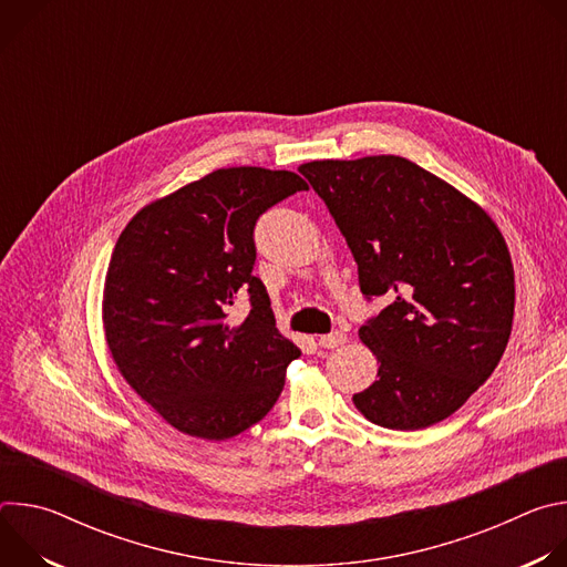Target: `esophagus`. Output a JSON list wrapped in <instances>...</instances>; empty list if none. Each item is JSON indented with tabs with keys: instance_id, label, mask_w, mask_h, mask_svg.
I'll list each match as a JSON object with an SVG mask.
<instances>
[{
	"instance_id": "34e87169",
	"label": "esophagus",
	"mask_w": 567,
	"mask_h": 567,
	"mask_svg": "<svg viewBox=\"0 0 567 567\" xmlns=\"http://www.w3.org/2000/svg\"><path fill=\"white\" fill-rule=\"evenodd\" d=\"M348 341V337L343 332H332V334H322L318 337V346L320 348H328V350H334L339 346H343Z\"/></svg>"
}]
</instances>
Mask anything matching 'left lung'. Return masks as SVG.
Wrapping results in <instances>:
<instances>
[{"label":"left lung","instance_id":"1","mask_svg":"<svg viewBox=\"0 0 567 567\" xmlns=\"http://www.w3.org/2000/svg\"><path fill=\"white\" fill-rule=\"evenodd\" d=\"M326 202L361 291L390 305L359 330L377 379L352 396L377 426L420 431L451 417L496 370L514 320L507 241L480 204L396 154L298 168Z\"/></svg>","mask_w":567,"mask_h":567}]
</instances>
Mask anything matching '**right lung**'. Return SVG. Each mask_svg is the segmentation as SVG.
Segmentation results:
<instances>
[{
	"label": "right lung",
	"mask_w": 567,
	"mask_h": 567,
	"mask_svg": "<svg viewBox=\"0 0 567 567\" xmlns=\"http://www.w3.org/2000/svg\"><path fill=\"white\" fill-rule=\"evenodd\" d=\"M298 190L307 184L289 171L219 168L150 202L118 235L103 289L110 354L154 413L190 437L221 442L258 424L300 357L254 276L258 217ZM237 292L250 311L228 321Z\"/></svg>",
	"instance_id": "obj_1"
}]
</instances>
